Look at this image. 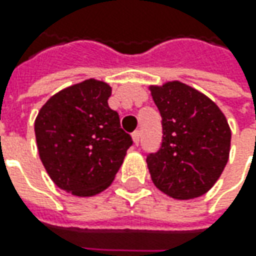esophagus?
<instances>
[{"label": "esophagus", "instance_id": "obj_1", "mask_svg": "<svg viewBox=\"0 0 256 256\" xmlns=\"http://www.w3.org/2000/svg\"><path fill=\"white\" fill-rule=\"evenodd\" d=\"M132 140L134 142H135V145H138V144H140V140H141V132H140V131L132 132Z\"/></svg>", "mask_w": 256, "mask_h": 256}]
</instances>
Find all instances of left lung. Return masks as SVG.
<instances>
[{
	"label": "left lung",
	"mask_w": 256,
	"mask_h": 256,
	"mask_svg": "<svg viewBox=\"0 0 256 256\" xmlns=\"http://www.w3.org/2000/svg\"><path fill=\"white\" fill-rule=\"evenodd\" d=\"M161 114V146L146 155L152 182L175 200H192L212 188L230 156L231 130L208 96L174 81L151 86Z\"/></svg>",
	"instance_id": "obj_1"
}]
</instances>
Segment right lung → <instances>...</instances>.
I'll return each instance as SVG.
<instances>
[{
    "label": "right lung",
    "mask_w": 256,
    "mask_h": 256,
    "mask_svg": "<svg viewBox=\"0 0 256 256\" xmlns=\"http://www.w3.org/2000/svg\"><path fill=\"white\" fill-rule=\"evenodd\" d=\"M111 86L86 80L51 96L35 120L40 158L61 190L91 196L110 186L132 138L108 106Z\"/></svg>",
    "instance_id": "add662e5"
}]
</instances>
